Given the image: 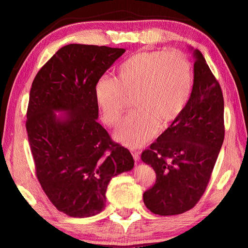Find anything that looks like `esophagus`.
Instances as JSON below:
<instances>
[{
  "label": "esophagus",
  "mask_w": 248,
  "mask_h": 248,
  "mask_svg": "<svg viewBox=\"0 0 248 248\" xmlns=\"http://www.w3.org/2000/svg\"><path fill=\"white\" fill-rule=\"evenodd\" d=\"M132 155H133V157H134L135 162H139V161H140V152H139V151L133 150V151H132Z\"/></svg>",
  "instance_id": "esophagus-1"
}]
</instances>
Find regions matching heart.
Masks as SVG:
<instances>
[{"label": "heart", "instance_id": "1", "mask_svg": "<svg viewBox=\"0 0 248 248\" xmlns=\"http://www.w3.org/2000/svg\"><path fill=\"white\" fill-rule=\"evenodd\" d=\"M192 89L189 62L178 51H141L118 66L115 78L102 77L94 86V98L108 125H116L127 98L132 108L114 136L124 146L140 147L154 138L159 127L170 124L188 101Z\"/></svg>", "mask_w": 248, "mask_h": 248}]
</instances>
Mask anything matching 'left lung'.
Instances as JSON below:
<instances>
[{"label":"left lung","mask_w":248,"mask_h":248,"mask_svg":"<svg viewBox=\"0 0 248 248\" xmlns=\"http://www.w3.org/2000/svg\"><path fill=\"white\" fill-rule=\"evenodd\" d=\"M189 50L194 83L186 108L141 154V161L156 173L155 186L143 195L144 203L163 217L184 213L198 202L224 141L222 89L202 52Z\"/></svg>","instance_id":"8db88e82"}]
</instances>
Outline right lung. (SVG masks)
Listing matches in <instances>:
<instances>
[{
	"label": "right lung",
	"instance_id": "1",
	"mask_svg": "<svg viewBox=\"0 0 248 248\" xmlns=\"http://www.w3.org/2000/svg\"><path fill=\"white\" fill-rule=\"evenodd\" d=\"M124 52L67 45L31 84L26 131L37 179L54 207L72 217L101 212L110 179L134 166L130 151L97 121L94 98L96 83Z\"/></svg>",
	"mask_w": 248,
	"mask_h": 248
}]
</instances>
